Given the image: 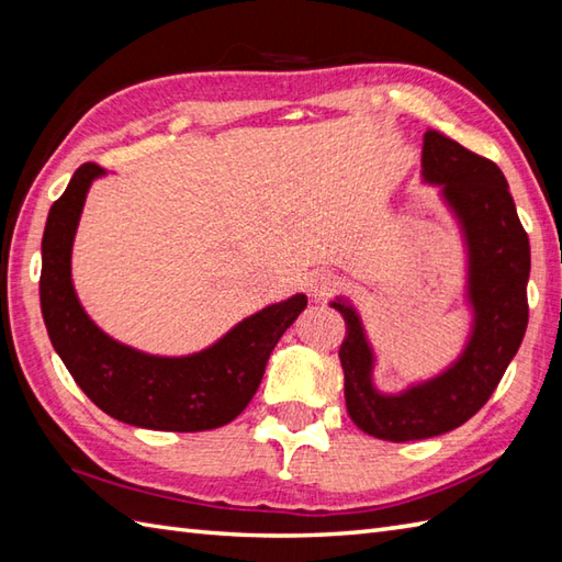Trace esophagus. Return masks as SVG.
<instances>
[{
	"mask_svg": "<svg viewBox=\"0 0 562 562\" xmlns=\"http://www.w3.org/2000/svg\"><path fill=\"white\" fill-rule=\"evenodd\" d=\"M342 278L338 272H330V270H324L318 272L314 282H312V294L316 296V300H326V296H333L338 290H342Z\"/></svg>",
	"mask_w": 562,
	"mask_h": 562,
	"instance_id": "34e87169",
	"label": "esophagus"
}]
</instances>
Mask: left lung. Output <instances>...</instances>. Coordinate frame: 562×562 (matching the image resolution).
Wrapping results in <instances>:
<instances>
[{
    "label": "left lung",
    "instance_id": "1",
    "mask_svg": "<svg viewBox=\"0 0 562 562\" xmlns=\"http://www.w3.org/2000/svg\"><path fill=\"white\" fill-rule=\"evenodd\" d=\"M425 181L441 193L469 246V302L473 330L461 357L445 374L384 396L372 384L374 355L362 321L348 302H333L348 326L340 345L345 403L362 432L386 441H413L451 432L493 396L529 324V236L524 232L505 173L445 135L427 130Z\"/></svg>",
    "mask_w": 562,
    "mask_h": 562
}]
</instances>
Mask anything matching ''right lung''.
I'll return each instance as SVG.
<instances>
[{"instance_id":"right-lung-1","label":"right lung","mask_w":562,"mask_h":562,"mask_svg":"<svg viewBox=\"0 0 562 562\" xmlns=\"http://www.w3.org/2000/svg\"><path fill=\"white\" fill-rule=\"evenodd\" d=\"M99 176V164H81L45 222L41 308L55 352L79 389L121 423L164 432L232 423L254 398L270 352L306 308V296L262 308L212 348L188 357L145 355L109 338L83 314L69 268L83 200Z\"/></svg>"}]
</instances>
